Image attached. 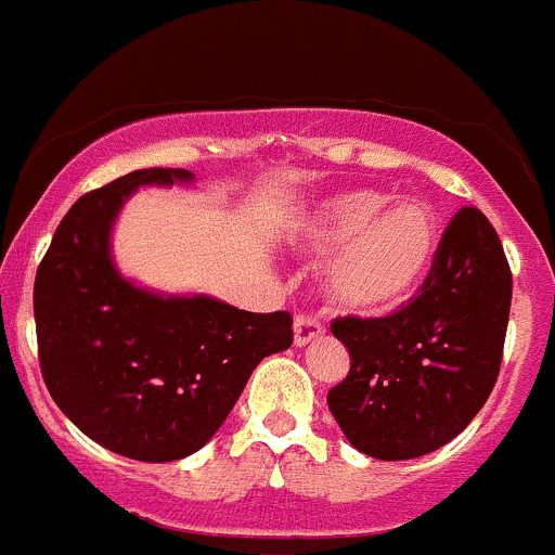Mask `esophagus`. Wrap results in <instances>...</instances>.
I'll list each match as a JSON object with an SVG mask.
<instances>
[{
	"mask_svg": "<svg viewBox=\"0 0 555 555\" xmlns=\"http://www.w3.org/2000/svg\"><path fill=\"white\" fill-rule=\"evenodd\" d=\"M323 331L325 327L318 318H312V314H296V320H294L296 347H307V344H312L314 338L323 336Z\"/></svg>",
	"mask_w": 555,
	"mask_h": 555,
	"instance_id": "esophagus-1",
	"label": "esophagus"
}]
</instances>
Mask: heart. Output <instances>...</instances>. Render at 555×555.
I'll list each match as a JSON object with an SVG mask.
<instances>
[{"mask_svg":"<svg viewBox=\"0 0 555 555\" xmlns=\"http://www.w3.org/2000/svg\"><path fill=\"white\" fill-rule=\"evenodd\" d=\"M304 241L331 256L325 294L338 309L375 314L415 294L434 264L439 224L421 201L389 204L378 190H349L309 214Z\"/></svg>","mask_w":555,"mask_h":555,"instance_id":"1","label":"heart"}]
</instances>
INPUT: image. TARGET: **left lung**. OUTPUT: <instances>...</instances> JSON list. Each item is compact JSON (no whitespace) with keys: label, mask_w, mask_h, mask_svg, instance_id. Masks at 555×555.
<instances>
[{"label":"left lung","mask_w":555,"mask_h":555,"mask_svg":"<svg viewBox=\"0 0 555 555\" xmlns=\"http://www.w3.org/2000/svg\"><path fill=\"white\" fill-rule=\"evenodd\" d=\"M511 288L498 232L479 208L463 206L418 296L386 318L333 320L351 365L327 391V408L351 447L408 461L455 439L498 380Z\"/></svg>","instance_id":"obj_1"}]
</instances>
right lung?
Here are the masks:
<instances>
[{
    "instance_id": "add662e5",
    "label": "right lung",
    "mask_w": 555,
    "mask_h": 555,
    "mask_svg": "<svg viewBox=\"0 0 555 555\" xmlns=\"http://www.w3.org/2000/svg\"><path fill=\"white\" fill-rule=\"evenodd\" d=\"M193 182L137 169L81 195L34 283L39 365L57 408L124 457L169 463L217 434L264 357L294 344L288 312L256 314L211 296H160L118 275L111 230L140 184Z\"/></svg>"
}]
</instances>
